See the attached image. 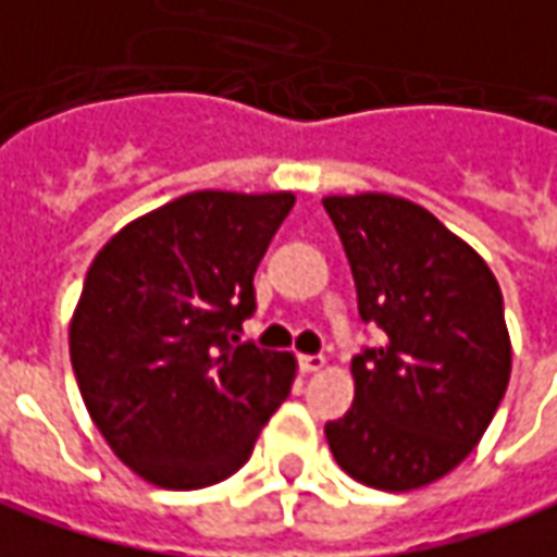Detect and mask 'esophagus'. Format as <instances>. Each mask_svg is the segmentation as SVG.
Masks as SVG:
<instances>
[{"mask_svg":"<svg viewBox=\"0 0 557 557\" xmlns=\"http://www.w3.org/2000/svg\"><path fill=\"white\" fill-rule=\"evenodd\" d=\"M323 366H326V357H323V354H301V357H298V369H301V372H320Z\"/></svg>","mask_w":557,"mask_h":557,"instance_id":"34e87169","label":"esophagus"}]
</instances>
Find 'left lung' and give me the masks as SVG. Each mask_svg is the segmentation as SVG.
I'll use <instances>...</instances> for the list:
<instances>
[{"instance_id":"1","label":"left lung","mask_w":557,"mask_h":557,"mask_svg":"<svg viewBox=\"0 0 557 557\" xmlns=\"http://www.w3.org/2000/svg\"><path fill=\"white\" fill-rule=\"evenodd\" d=\"M381 347L354 357L357 396L326 423L338 467L377 491L451 472L500 406L512 347L500 283L436 215L393 195L323 200Z\"/></svg>"}]
</instances>
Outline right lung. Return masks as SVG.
Returning a JSON list of instances; mask_svg holds the SVG:
<instances>
[{"mask_svg": "<svg viewBox=\"0 0 557 557\" xmlns=\"http://www.w3.org/2000/svg\"><path fill=\"white\" fill-rule=\"evenodd\" d=\"M295 198L195 191L121 228L88 268L72 372L112 451L151 485L234 475L289 396L293 354L240 342L252 274Z\"/></svg>", "mask_w": 557, "mask_h": 557, "instance_id": "obj_1", "label": "right lung"}]
</instances>
